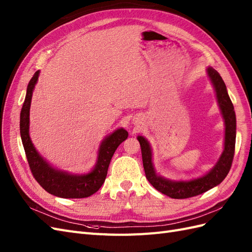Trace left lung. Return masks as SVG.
Returning <instances> with one entry per match:
<instances>
[{
    "instance_id": "8db88e82",
    "label": "left lung",
    "mask_w": 252,
    "mask_h": 252,
    "mask_svg": "<svg viewBox=\"0 0 252 252\" xmlns=\"http://www.w3.org/2000/svg\"><path fill=\"white\" fill-rule=\"evenodd\" d=\"M206 71L214 89L218 104L225 125L224 150H222L219 160L209 172L192 179L174 181V179L166 178L156 173L152 160V148H151L150 142L143 136L137 137L140 143L142 163L147 179L156 190L172 198H189L214 188L224 181L232 164L236 137V118L234 107L228 95L226 84L222 81L220 75L211 66H208Z\"/></svg>"
}]
</instances>
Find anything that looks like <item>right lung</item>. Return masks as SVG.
Instances as JSON below:
<instances>
[{"mask_svg": "<svg viewBox=\"0 0 252 252\" xmlns=\"http://www.w3.org/2000/svg\"><path fill=\"white\" fill-rule=\"evenodd\" d=\"M40 70H37L27 85L26 96L20 114V133L32 173L40 186L48 193L62 198H83L96 193L105 181L112 157L128 133L124 127L105 136L98 149L95 166L86 173L75 174L54 168L34 148L30 136V111L34 86Z\"/></svg>", "mask_w": 252, "mask_h": 252, "instance_id": "add662e5", "label": "right lung"}]
</instances>
